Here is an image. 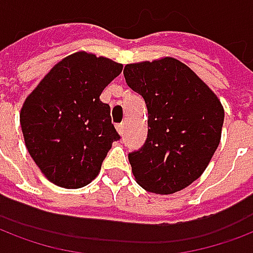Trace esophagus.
<instances>
[{
  "label": "esophagus",
  "instance_id": "34e87169",
  "mask_svg": "<svg viewBox=\"0 0 253 253\" xmlns=\"http://www.w3.org/2000/svg\"><path fill=\"white\" fill-rule=\"evenodd\" d=\"M123 123H119V125H117V130H118V132H119V134H123Z\"/></svg>",
  "mask_w": 253,
  "mask_h": 253
}]
</instances>
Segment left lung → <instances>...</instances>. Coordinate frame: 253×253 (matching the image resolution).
<instances>
[{
    "mask_svg": "<svg viewBox=\"0 0 253 253\" xmlns=\"http://www.w3.org/2000/svg\"><path fill=\"white\" fill-rule=\"evenodd\" d=\"M123 75L149 114L146 142L128 154L136 184L158 194L182 190L204 173L220 143L221 102L173 57L127 64Z\"/></svg>",
    "mask_w": 253,
    "mask_h": 253,
    "instance_id": "1",
    "label": "left lung"
}]
</instances>
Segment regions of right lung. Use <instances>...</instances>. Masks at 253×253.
Returning <instances> with one entry per match:
<instances>
[{"label":"right lung","instance_id":"right-lung-1","mask_svg":"<svg viewBox=\"0 0 253 253\" xmlns=\"http://www.w3.org/2000/svg\"><path fill=\"white\" fill-rule=\"evenodd\" d=\"M123 65L76 52L59 61L25 99L24 141L41 173L57 186L83 188L98 175L121 136L99 96Z\"/></svg>","mask_w":253,"mask_h":253}]
</instances>
